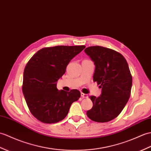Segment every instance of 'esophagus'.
<instances>
[{
    "label": "esophagus",
    "mask_w": 151,
    "mask_h": 151,
    "mask_svg": "<svg viewBox=\"0 0 151 151\" xmlns=\"http://www.w3.org/2000/svg\"><path fill=\"white\" fill-rule=\"evenodd\" d=\"M81 96L82 98H85V99H87V98H88V95H87V94L83 93H81Z\"/></svg>",
    "instance_id": "1"
}]
</instances>
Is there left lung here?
<instances>
[{
  "label": "left lung",
  "instance_id": "8db88e82",
  "mask_svg": "<svg viewBox=\"0 0 151 151\" xmlns=\"http://www.w3.org/2000/svg\"><path fill=\"white\" fill-rule=\"evenodd\" d=\"M84 51L95 65L93 81L101 88L100 96H90L93 106L86 114L94 122H109L120 114L131 96L132 79L127 62L120 52L102 46Z\"/></svg>",
  "mask_w": 151,
  "mask_h": 151
}]
</instances>
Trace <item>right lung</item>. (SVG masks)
<instances>
[{
    "label": "right lung",
    "instance_id": "right-lung-1",
    "mask_svg": "<svg viewBox=\"0 0 151 151\" xmlns=\"http://www.w3.org/2000/svg\"><path fill=\"white\" fill-rule=\"evenodd\" d=\"M85 47V45L44 47L27 63L22 92L28 108L37 120L44 124L57 123L67 116L73 102L79 99L78 90L58 91L57 83L69 62Z\"/></svg>",
    "mask_w": 151,
    "mask_h": 151
}]
</instances>
